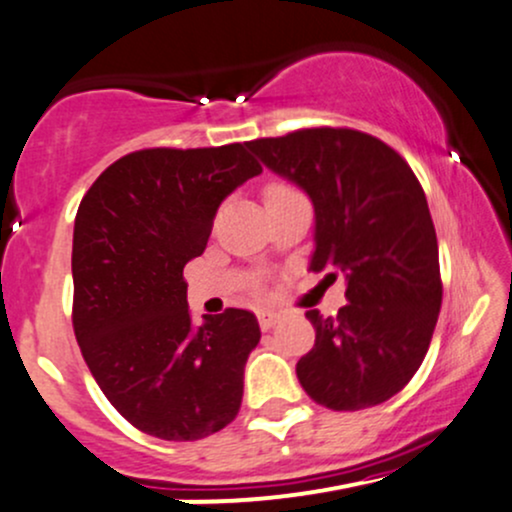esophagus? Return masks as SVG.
<instances>
[{
  "mask_svg": "<svg viewBox=\"0 0 512 512\" xmlns=\"http://www.w3.org/2000/svg\"><path fill=\"white\" fill-rule=\"evenodd\" d=\"M257 319H260L262 329L269 331V329H274V326L281 322V315H279V312H274V310H262L260 315H257Z\"/></svg>",
  "mask_w": 512,
  "mask_h": 512,
  "instance_id": "34e87169",
  "label": "esophagus"
}]
</instances>
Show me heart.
Wrapping results in <instances>:
<instances>
[{
  "label": "heart",
  "mask_w": 512,
  "mask_h": 512,
  "mask_svg": "<svg viewBox=\"0 0 512 512\" xmlns=\"http://www.w3.org/2000/svg\"><path fill=\"white\" fill-rule=\"evenodd\" d=\"M291 195H298L291 186H283V183H272V186L267 188V193H264V197H267V202L272 200H281V197H291Z\"/></svg>",
  "instance_id": "heart-1"
}]
</instances>
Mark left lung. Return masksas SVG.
I'll list each match as a JSON object with an SVG mask.
<instances>
[{
	"instance_id": "obj_1",
	"label": "left lung",
	"mask_w": 512,
	"mask_h": 512,
	"mask_svg": "<svg viewBox=\"0 0 512 512\" xmlns=\"http://www.w3.org/2000/svg\"><path fill=\"white\" fill-rule=\"evenodd\" d=\"M245 145L312 200V272L346 279L338 317L305 312L317 336L295 365L300 384L331 410L384 403L420 369L441 310L439 243L420 181L396 150L350 128Z\"/></svg>"
}]
</instances>
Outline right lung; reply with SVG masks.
I'll return each mask as SVG.
<instances>
[{
    "instance_id": "add662e5",
    "label": "right lung",
    "mask_w": 512,
    "mask_h": 512,
    "mask_svg": "<svg viewBox=\"0 0 512 512\" xmlns=\"http://www.w3.org/2000/svg\"><path fill=\"white\" fill-rule=\"evenodd\" d=\"M262 166L245 145L121 157L73 226V331L109 403L140 432L197 441L238 415L260 343L248 310L193 324L183 267L207 248L221 202Z\"/></svg>"
}]
</instances>
